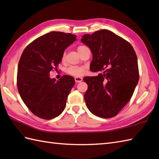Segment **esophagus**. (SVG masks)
<instances>
[{
  "label": "esophagus",
  "instance_id": "1",
  "mask_svg": "<svg viewBox=\"0 0 159 159\" xmlns=\"http://www.w3.org/2000/svg\"><path fill=\"white\" fill-rule=\"evenodd\" d=\"M74 80H75L76 83H80V82L82 81L83 79H82V78H80V77H75V78H74Z\"/></svg>",
  "mask_w": 159,
  "mask_h": 159
}]
</instances>
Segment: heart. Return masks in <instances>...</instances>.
I'll return each mask as SVG.
<instances>
[{
    "label": "heart",
    "mask_w": 159,
    "mask_h": 159,
    "mask_svg": "<svg viewBox=\"0 0 159 159\" xmlns=\"http://www.w3.org/2000/svg\"><path fill=\"white\" fill-rule=\"evenodd\" d=\"M86 46H82L80 45L77 48L78 51L79 52L80 51V50H83L84 48H85ZM64 57H65V53L63 55L62 59H63ZM86 70V67L84 66H70L68 68H67L66 72L70 75H72L76 77H79V76H82L84 74Z\"/></svg>",
    "instance_id": "heart-1"
}]
</instances>
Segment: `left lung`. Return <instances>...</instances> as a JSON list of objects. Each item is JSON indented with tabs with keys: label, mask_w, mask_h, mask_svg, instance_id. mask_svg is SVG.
Masks as SVG:
<instances>
[{
	"label": "left lung",
	"mask_w": 159,
	"mask_h": 159,
	"mask_svg": "<svg viewBox=\"0 0 159 159\" xmlns=\"http://www.w3.org/2000/svg\"><path fill=\"white\" fill-rule=\"evenodd\" d=\"M80 40L93 54L91 71L103 72L83 79L88 85L86 105L98 117H115L129 102L139 80L136 53L129 42L109 30L85 34Z\"/></svg>",
	"instance_id": "obj_1"
}]
</instances>
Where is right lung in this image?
Listing matches in <instances>:
<instances>
[{"mask_svg": "<svg viewBox=\"0 0 159 159\" xmlns=\"http://www.w3.org/2000/svg\"><path fill=\"white\" fill-rule=\"evenodd\" d=\"M76 38L63 32L46 33L30 43L20 57L17 74L19 93L28 109L42 119L51 120L65 109L75 80L64 75L57 81L49 76L57 70L64 50Z\"/></svg>", "mask_w": 159, "mask_h": 159, "instance_id": "add662e5", "label": "right lung"}]
</instances>
